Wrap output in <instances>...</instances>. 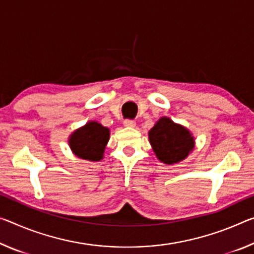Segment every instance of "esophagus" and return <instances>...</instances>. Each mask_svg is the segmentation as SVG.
<instances>
[{"mask_svg":"<svg viewBox=\"0 0 254 254\" xmlns=\"http://www.w3.org/2000/svg\"><path fill=\"white\" fill-rule=\"evenodd\" d=\"M123 126L127 127H134L135 122H134V121H132V120H126L123 122Z\"/></svg>","mask_w":254,"mask_h":254,"instance_id":"esophagus-1","label":"esophagus"}]
</instances>
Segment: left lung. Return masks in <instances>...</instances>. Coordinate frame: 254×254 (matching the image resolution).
<instances>
[{
  "instance_id": "1",
  "label": "left lung",
  "mask_w": 254,
  "mask_h": 254,
  "mask_svg": "<svg viewBox=\"0 0 254 254\" xmlns=\"http://www.w3.org/2000/svg\"><path fill=\"white\" fill-rule=\"evenodd\" d=\"M152 150L160 162L174 165L182 162L195 147L191 131L179 123L163 116L148 133Z\"/></svg>"
}]
</instances>
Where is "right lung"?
Returning <instances> with one entry per match:
<instances>
[{"label": "right lung", "instance_id": "obj_1", "mask_svg": "<svg viewBox=\"0 0 254 254\" xmlns=\"http://www.w3.org/2000/svg\"><path fill=\"white\" fill-rule=\"evenodd\" d=\"M110 134V128L103 127L97 121H89L72 132L67 143L78 158L99 162L104 158Z\"/></svg>", "mask_w": 254, "mask_h": 254}]
</instances>
